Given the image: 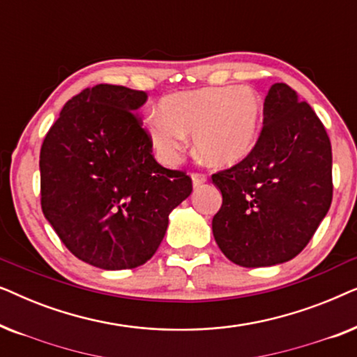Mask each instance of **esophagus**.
Masks as SVG:
<instances>
[{
	"label": "esophagus",
	"mask_w": 357,
	"mask_h": 357,
	"mask_svg": "<svg viewBox=\"0 0 357 357\" xmlns=\"http://www.w3.org/2000/svg\"><path fill=\"white\" fill-rule=\"evenodd\" d=\"M208 177L204 174H192V182H193V187L198 188L202 187V185L206 182Z\"/></svg>",
	"instance_id": "34e87169"
}]
</instances>
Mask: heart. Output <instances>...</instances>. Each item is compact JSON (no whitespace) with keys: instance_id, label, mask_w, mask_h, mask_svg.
I'll return each mask as SVG.
<instances>
[{"instance_id":"obj_1","label":"heart","mask_w":357,"mask_h":357,"mask_svg":"<svg viewBox=\"0 0 357 357\" xmlns=\"http://www.w3.org/2000/svg\"><path fill=\"white\" fill-rule=\"evenodd\" d=\"M160 112L146 119V131L159 159L174 164L192 133L204 162L231 167L255 148L263 105L250 87H206L164 97Z\"/></svg>"}]
</instances>
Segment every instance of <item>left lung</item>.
<instances>
[{"mask_svg":"<svg viewBox=\"0 0 357 357\" xmlns=\"http://www.w3.org/2000/svg\"><path fill=\"white\" fill-rule=\"evenodd\" d=\"M263 115L252 153L211 177L222 195L213 218L214 241L229 260L245 268L299 255L333 197L330 138L312 107L276 82Z\"/></svg>","mask_w":357,"mask_h":357,"instance_id":"left-lung-1","label":"left lung"}]
</instances>
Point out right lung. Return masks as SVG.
Here are the masks:
<instances>
[{
  "label": "right lung",
  "instance_id": "obj_1",
  "mask_svg": "<svg viewBox=\"0 0 357 357\" xmlns=\"http://www.w3.org/2000/svg\"><path fill=\"white\" fill-rule=\"evenodd\" d=\"M144 91L97 84L68 100L40 149L42 211L68 250L102 270L141 266L192 178L158 164L135 112Z\"/></svg>",
  "mask_w": 357,
  "mask_h": 357
}]
</instances>
